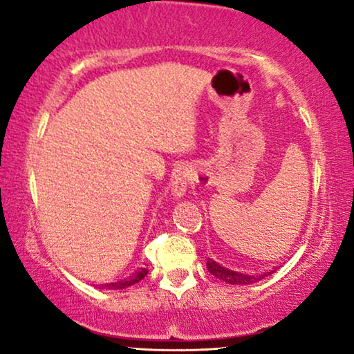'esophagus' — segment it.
Returning <instances> with one entry per match:
<instances>
[{
    "label": "esophagus",
    "instance_id": "1",
    "mask_svg": "<svg viewBox=\"0 0 354 354\" xmlns=\"http://www.w3.org/2000/svg\"><path fill=\"white\" fill-rule=\"evenodd\" d=\"M192 178H193L192 167L185 166V164H180V166L176 167V171L172 174V180H171V193L174 200H180V198H183L188 185L192 183Z\"/></svg>",
    "mask_w": 354,
    "mask_h": 354
}]
</instances>
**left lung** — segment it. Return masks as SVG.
<instances>
[{
	"instance_id": "8db88e82",
	"label": "left lung",
	"mask_w": 354,
	"mask_h": 354,
	"mask_svg": "<svg viewBox=\"0 0 354 354\" xmlns=\"http://www.w3.org/2000/svg\"><path fill=\"white\" fill-rule=\"evenodd\" d=\"M206 268H207V270H209L212 275H214L216 279L224 280V282L230 283V285H251V283L258 282V280H263L264 277H268L270 272H274V270H270V272H264V274H259V275H251V274L239 272V270H234V269L227 268V266L221 264L219 261L211 259V258L207 259Z\"/></svg>"
}]
</instances>
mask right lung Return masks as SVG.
Instances as JSON below:
<instances>
[{
    "label": "right lung",
    "instance_id": "1",
    "mask_svg": "<svg viewBox=\"0 0 354 354\" xmlns=\"http://www.w3.org/2000/svg\"><path fill=\"white\" fill-rule=\"evenodd\" d=\"M147 274H148V269L142 268L140 270H137V272H135V274L130 275L129 279L119 280V282H114V283H106L104 287L109 288V290H122V288H127V287H130V285L137 283V282H140V280H142V279L147 277Z\"/></svg>",
    "mask_w": 354,
    "mask_h": 354
}]
</instances>
